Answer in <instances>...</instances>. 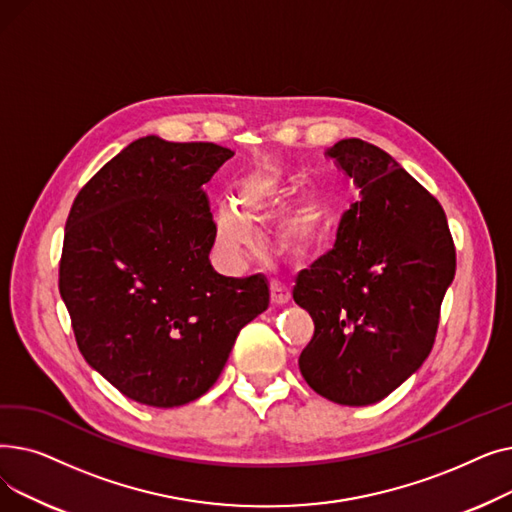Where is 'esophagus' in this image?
<instances>
[{
    "label": "esophagus",
    "mask_w": 512,
    "mask_h": 512,
    "mask_svg": "<svg viewBox=\"0 0 512 512\" xmlns=\"http://www.w3.org/2000/svg\"><path fill=\"white\" fill-rule=\"evenodd\" d=\"M290 303V292L278 284H272V305L274 307H284Z\"/></svg>",
    "instance_id": "1"
}]
</instances>
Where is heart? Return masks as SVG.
<instances>
[{
    "label": "heart",
    "instance_id": "heart-1",
    "mask_svg": "<svg viewBox=\"0 0 512 512\" xmlns=\"http://www.w3.org/2000/svg\"><path fill=\"white\" fill-rule=\"evenodd\" d=\"M292 193V178L278 168H261L238 184L236 209L224 207L215 213V242L226 263L238 265L255 253V230L265 224ZM328 199L317 193L301 207L290 211L278 224L276 245L292 257L305 259L319 242L328 222Z\"/></svg>",
    "mask_w": 512,
    "mask_h": 512
}]
</instances>
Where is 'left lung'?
<instances>
[{
	"label": "left lung",
	"instance_id": "left-lung-1",
	"mask_svg": "<svg viewBox=\"0 0 512 512\" xmlns=\"http://www.w3.org/2000/svg\"><path fill=\"white\" fill-rule=\"evenodd\" d=\"M326 155L361 199L342 215L334 249L292 290L315 324L299 369L319 396L365 407L432 351L456 253L442 205L386 151L342 139Z\"/></svg>",
	"mask_w": 512,
	"mask_h": 512
}]
</instances>
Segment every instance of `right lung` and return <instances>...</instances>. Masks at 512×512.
Returning <instances> with one entry per match:
<instances>
[{"mask_svg": "<svg viewBox=\"0 0 512 512\" xmlns=\"http://www.w3.org/2000/svg\"><path fill=\"white\" fill-rule=\"evenodd\" d=\"M234 153L143 137L83 186L66 220L60 294L85 361L124 396L170 409L203 396L238 332L270 305L265 276L211 267L203 184Z\"/></svg>", "mask_w": 512, "mask_h": 512, "instance_id": "add662e5", "label": "right lung"}]
</instances>
